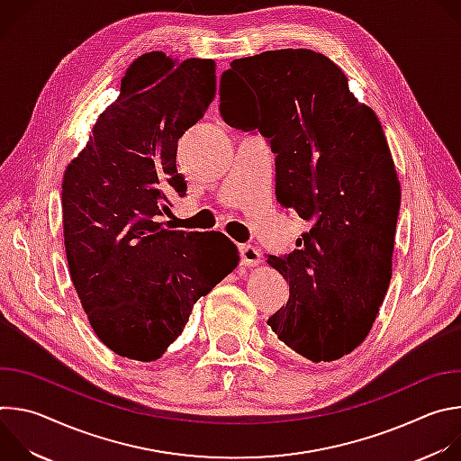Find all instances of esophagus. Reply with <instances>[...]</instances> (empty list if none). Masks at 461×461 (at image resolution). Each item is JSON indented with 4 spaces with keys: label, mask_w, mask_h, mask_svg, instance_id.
<instances>
[{
    "label": "esophagus",
    "mask_w": 461,
    "mask_h": 461,
    "mask_svg": "<svg viewBox=\"0 0 461 461\" xmlns=\"http://www.w3.org/2000/svg\"><path fill=\"white\" fill-rule=\"evenodd\" d=\"M239 251H240V260H242L244 267H257L260 262V251L255 246L240 244Z\"/></svg>",
    "instance_id": "34e87169"
}]
</instances>
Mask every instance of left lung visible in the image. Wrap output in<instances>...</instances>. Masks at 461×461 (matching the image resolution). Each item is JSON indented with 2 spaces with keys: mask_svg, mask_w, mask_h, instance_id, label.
Masks as SVG:
<instances>
[{
  "mask_svg": "<svg viewBox=\"0 0 461 461\" xmlns=\"http://www.w3.org/2000/svg\"><path fill=\"white\" fill-rule=\"evenodd\" d=\"M221 114L270 140L277 201L313 222L288 257L267 260L290 283L268 324L313 363L341 359L368 336L392 277L402 189L381 122L310 49L233 59Z\"/></svg>",
  "mask_w": 461,
  "mask_h": 461,
  "instance_id": "obj_1",
  "label": "left lung"
}]
</instances>
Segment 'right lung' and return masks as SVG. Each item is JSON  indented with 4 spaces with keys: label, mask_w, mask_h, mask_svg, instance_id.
<instances>
[{
    "label": "right lung",
    "mask_w": 461,
    "mask_h": 461,
    "mask_svg": "<svg viewBox=\"0 0 461 461\" xmlns=\"http://www.w3.org/2000/svg\"><path fill=\"white\" fill-rule=\"evenodd\" d=\"M213 59L153 50L129 65L61 182L69 276L98 339L116 356L157 361L193 304L239 265L219 231L169 230L167 193H185L176 144L217 93Z\"/></svg>",
    "instance_id": "obj_1"
}]
</instances>
